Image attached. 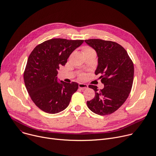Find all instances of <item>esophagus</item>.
Listing matches in <instances>:
<instances>
[{"label":"esophagus","instance_id":"34e87169","mask_svg":"<svg viewBox=\"0 0 156 156\" xmlns=\"http://www.w3.org/2000/svg\"><path fill=\"white\" fill-rule=\"evenodd\" d=\"M78 87H79V88H80V89H81V90H86V89H87L88 88V85L87 84H83V83H79V84H78Z\"/></svg>","mask_w":156,"mask_h":156}]
</instances>
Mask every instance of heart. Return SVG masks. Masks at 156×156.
Returning <instances> with one entry per match:
<instances>
[{"mask_svg":"<svg viewBox=\"0 0 156 156\" xmlns=\"http://www.w3.org/2000/svg\"><path fill=\"white\" fill-rule=\"evenodd\" d=\"M89 52H94L95 53V51L91 47H88V46H84L83 48V54L86 53H89ZM86 77H87V75L85 73H81L79 75V78L80 80H84L86 78Z\"/></svg>","mask_w":156,"mask_h":156,"instance_id":"1","label":"heart"}]
</instances>
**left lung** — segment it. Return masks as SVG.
<instances>
[{
  "instance_id": "obj_1",
  "label": "left lung",
  "mask_w": 156,
  "mask_h": 156,
  "mask_svg": "<svg viewBox=\"0 0 156 156\" xmlns=\"http://www.w3.org/2000/svg\"><path fill=\"white\" fill-rule=\"evenodd\" d=\"M98 56L95 75H99L103 89L90 84L94 98L87 101L89 109L97 115H110L119 109L131 91L134 79V65L126 50L116 42L101 39L85 40Z\"/></svg>"
}]
</instances>
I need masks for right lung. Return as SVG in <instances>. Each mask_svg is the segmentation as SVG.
<instances>
[{"instance_id":"1","label":"right lung","mask_w":156,"mask_h":156,"mask_svg":"<svg viewBox=\"0 0 156 156\" xmlns=\"http://www.w3.org/2000/svg\"><path fill=\"white\" fill-rule=\"evenodd\" d=\"M83 41L52 38L36 46L30 54L23 73L24 83L32 100L41 110L56 114L69 105L78 84L58 83V70Z\"/></svg>"}]
</instances>
